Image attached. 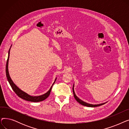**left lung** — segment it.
I'll return each instance as SVG.
<instances>
[{
  "mask_svg": "<svg viewBox=\"0 0 129 129\" xmlns=\"http://www.w3.org/2000/svg\"><path fill=\"white\" fill-rule=\"evenodd\" d=\"M74 84L73 85V94H74V98H75V99L76 100V101H77V102L78 103H79L80 104H81L83 106H86V107H98V106H101L103 105H104L105 104H106V103H103V104H96V105H93V104H88V103H87L86 102H85V101H83L82 100L80 99L76 95V94L75 93V91H74Z\"/></svg>",
  "mask_w": 129,
  "mask_h": 129,
  "instance_id": "obj_1",
  "label": "left lung"
}]
</instances>
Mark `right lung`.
Wrapping results in <instances>:
<instances>
[{
  "mask_svg": "<svg viewBox=\"0 0 129 129\" xmlns=\"http://www.w3.org/2000/svg\"><path fill=\"white\" fill-rule=\"evenodd\" d=\"M10 48L8 52V59L7 60V63H6V77L7 78L8 81L9 83V84L10 85L12 89H13V90L15 91V92L17 94V95L20 97L21 98L25 100L26 101H31V102H34V103H37V102H40V101H42L44 100H45V99H46L47 97H48L50 95L51 89H52V87L53 85V84L55 83V81L56 80L57 77H56L55 81L53 83V85H52V86L51 87V88H50V89L48 91H47L45 93L42 94L41 96H30L29 95V94H28L27 93H26L25 92L23 91V90H22L21 89H20L12 81V80L11 79L10 75H9V71H8V62H9V55H10Z\"/></svg>",
  "mask_w": 129,
  "mask_h": 129,
  "instance_id": "add662e5",
  "label": "right lung"
}]
</instances>
